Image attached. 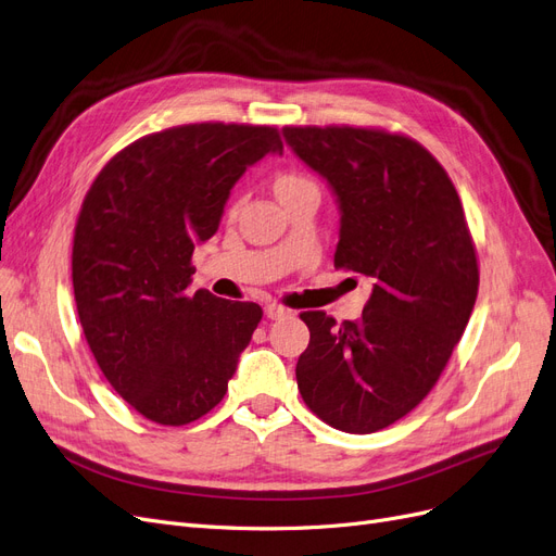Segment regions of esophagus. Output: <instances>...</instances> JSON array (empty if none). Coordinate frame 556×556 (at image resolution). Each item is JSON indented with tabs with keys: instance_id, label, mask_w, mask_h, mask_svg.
Wrapping results in <instances>:
<instances>
[{
	"instance_id": "obj_1",
	"label": "esophagus",
	"mask_w": 556,
	"mask_h": 556,
	"mask_svg": "<svg viewBox=\"0 0 556 556\" xmlns=\"http://www.w3.org/2000/svg\"><path fill=\"white\" fill-rule=\"evenodd\" d=\"M265 316L270 318V320H279V318L291 316V309L281 307V304H267V307H265Z\"/></svg>"
}]
</instances>
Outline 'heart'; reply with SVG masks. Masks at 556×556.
I'll return each instance as SVG.
<instances>
[{
    "label": "heart",
    "mask_w": 556,
    "mask_h": 556,
    "mask_svg": "<svg viewBox=\"0 0 556 556\" xmlns=\"http://www.w3.org/2000/svg\"><path fill=\"white\" fill-rule=\"evenodd\" d=\"M302 185H309V180H304V177L293 175V173H286V175H279L275 180V193L283 195V193H289V191H293Z\"/></svg>",
    "instance_id": "heart-1"
}]
</instances>
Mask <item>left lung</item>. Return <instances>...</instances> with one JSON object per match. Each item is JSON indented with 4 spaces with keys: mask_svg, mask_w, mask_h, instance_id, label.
<instances>
[{
    "mask_svg": "<svg viewBox=\"0 0 556 556\" xmlns=\"http://www.w3.org/2000/svg\"><path fill=\"white\" fill-rule=\"evenodd\" d=\"M281 134L334 193V267L374 281L357 320L300 314L309 346L298 357V390L330 427L379 432L434 388L473 312L478 263L459 195L406 136L355 127Z\"/></svg>",
    "mask_w": 556,
    "mask_h": 556,
    "instance_id": "obj_1",
    "label": "left lung"
}]
</instances>
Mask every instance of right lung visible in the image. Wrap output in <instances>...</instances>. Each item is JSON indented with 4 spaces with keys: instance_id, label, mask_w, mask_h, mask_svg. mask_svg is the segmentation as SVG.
Listing matches in <instances>:
<instances>
[{
    "instance_id": "1",
    "label": "right lung",
    "mask_w": 556,
    "mask_h": 556,
    "mask_svg": "<svg viewBox=\"0 0 556 556\" xmlns=\"http://www.w3.org/2000/svg\"><path fill=\"white\" fill-rule=\"evenodd\" d=\"M275 127L185 124L131 142L89 187L74 236V295L97 365L140 416L180 427L217 406L263 316L256 302L193 295L191 254Z\"/></svg>"
}]
</instances>
